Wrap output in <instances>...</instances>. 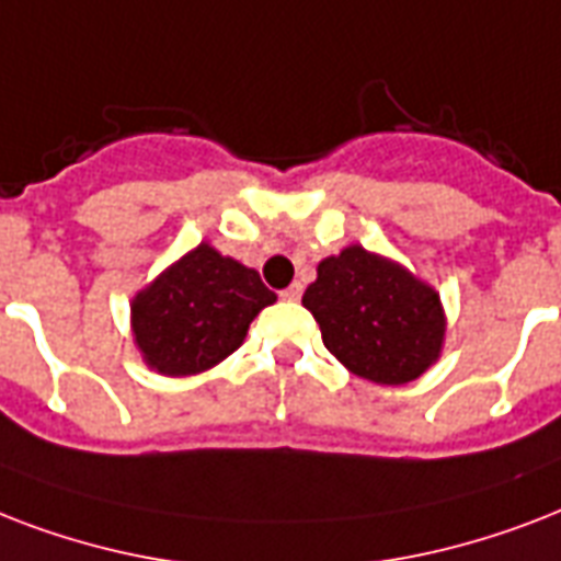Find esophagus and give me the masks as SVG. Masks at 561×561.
<instances>
[{
	"instance_id": "1",
	"label": "esophagus",
	"mask_w": 561,
	"mask_h": 561,
	"mask_svg": "<svg viewBox=\"0 0 561 561\" xmlns=\"http://www.w3.org/2000/svg\"><path fill=\"white\" fill-rule=\"evenodd\" d=\"M301 293H304V286L295 280L293 286H286L284 293H280V298H284V301H301Z\"/></svg>"
}]
</instances>
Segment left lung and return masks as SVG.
Wrapping results in <instances>:
<instances>
[{"label":"left lung","mask_w":561,"mask_h":561,"mask_svg":"<svg viewBox=\"0 0 561 561\" xmlns=\"http://www.w3.org/2000/svg\"><path fill=\"white\" fill-rule=\"evenodd\" d=\"M301 304L319 321L324 348L371 383H410L442 354L445 310L436 289L363 245L321 260Z\"/></svg>","instance_id":"left-lung-1"}]
</instances>
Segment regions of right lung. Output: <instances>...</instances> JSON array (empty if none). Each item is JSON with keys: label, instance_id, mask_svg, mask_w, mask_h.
Wrapping results in <instances>:
<instances>
[{"label": "right lung", "instance_id": "1", "mask_svg": "<svg viewBox=\"0 0 561 561\" xmlns=\"http://www.w3.org/2000/svg\"><path fill=\"white\" fill-rule=\"evenodd\" d=\"M275 298L254 268L202 242L137 293L134 342L160 375H198L231 357L254 316Z\"/></svg>", "mask_w": 561, "mask_h": 561}]
</instances>
